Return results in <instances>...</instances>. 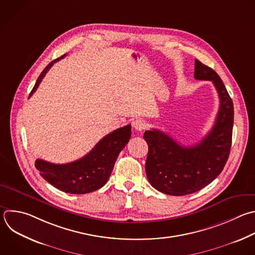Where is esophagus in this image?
<instances>
[{"label": "esophagus", "instance_id": "obj_1", "mask_svg": "<svg viewBox=\"0 0 255 255\" xmlns=\"http://www.w3.org/2000/svg\"><path fill=\"white\" fill-rule=\"evenodd\" d=\"M132 124H133L134 129H136L137 131H142V130H144L145 127H146L145 122H144L143 120H141V119H136V120H134Z\"/></svg>", "mask_w": 255, "mask_h": 255}]
</instances>
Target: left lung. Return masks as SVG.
Segmentation results:
<instances>
[{"label": "left lung", "mask_w": 255, "mask_h": 255, "mask_svg": "<svg viewBox=\"0 0 255 255\" xmlns=\"http://www.w3.org/2000/svg\"><path fill=\"white\" fill-rule=\"evenodd\" d=\"M194 78L212 81L219 99V111L210 132L196 145L185 147L166 133L145 131L148 144L145 171L150 184L173 196L194 193L211 183L228 159L233 128V103L218 74L195 59Z\"/></svg>", "instance_id": "8db88e82"}]
</instances>
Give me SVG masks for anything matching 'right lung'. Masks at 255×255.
Returning a JSON list of instances; mask_svg holds the SVG:
<instances>
[{
  "label": "right lung",
  "instance_id": "right-lung-1",
  "mask_svg": "<svg viewBox=\"0 0 255 255\" xmlns=\"http://www.w3.org/2000/svg\"><path fill=\"white\" fill-rule=\"evenodd\" d=\"M66 55L52 61L40 74L30 97L39 87L49 69ZM131 138V125L116 129L103 137L84 157L66 164H54L37 159L35 166L41 176L57 189L71 194L90 193L108 181L119 153Z\"/></svg>",
  "mask_w": 255,
  "mask_h": 255
}]
</instances>
